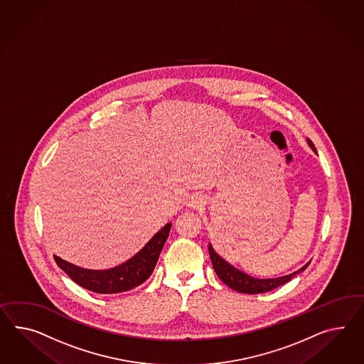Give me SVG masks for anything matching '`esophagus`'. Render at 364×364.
<instances>
[{
	"mask_svg": "<svg viewBox=\"0 0 364 364\" xmlns=\"http://www.w3.org/2000/svg\"><path fill=\"white\" fill-rule=\"evenodd\" d=\"M203 205V198H202V196L196 194V196H193L188 199V205L193 207V208H198L199 205Z\"/></svg>",
	"mask_w": 364,
	"mask_h": 364,
	"instance_id": "obj_1",
	"label": "esophagus"
}]
</instances>
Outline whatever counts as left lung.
Returning <instances> with one entry per match:
<instances>
[{
    "instance_id": "1",
    "label": "left lung",
    "mask_w": 364,
    "mask_h": 364,
    "mask_svg": "<svg viewBox=\"0 0 364 364\" xmlns=\"http://www.w3.org/2000/svg\"><path fill=\"white\" fill-rule=\"evenodd\" d=\"M308 144L311 149L316 150L314 144L311 141L308 140ZM208 253H210V259H211L215 273L218 274V277L223 281L225 285H228L231 289L240 291V293H245V294H257V293H264V291L276 289L281 285L289 282L296 274H299L301 272L306 269L309 265L308 262L305 267H302L301 269L294 272V273H290L288 276L262 280V279L251 277V276L242 273V270L236 269L235 267L230 265L228 262H225L219 255H216V252L213 250L211 244L208 245Z\"/></svg>"
}]
</instances>
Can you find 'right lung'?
<instances>
[{
	"instance_id": "1",
	"label": "right lung",
	"mask_w": 364,
	"mask_h": 364,
	"mask_svg": "<svg viewBox=\"0 0 364 364\" xmlns=\"http://www.w3.org/2000/svg\"><path fill=\"white\" fill-rule=\"evenodd\" d=\"M171 224L168 223L156 233L148 244L134 255L131 260L122 265L107 270H91L79 268L74 264L54 256L59 268L65 270L67 276L77 285L87 290L100 294H113L139 287L146 279H149L154 269L159 253L162 251L168 239Z\"/></svg>"
}]
</instances>
